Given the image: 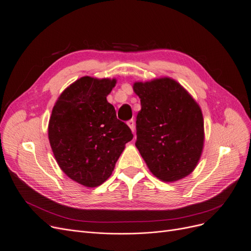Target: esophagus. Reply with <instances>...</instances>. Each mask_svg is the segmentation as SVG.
<instances>
[{
	"mask_svg": "<svg viewBox=\"0 0 251 251\" xmlns=\"http://www.w3.org/2000/svg\"><path fill=\"white\" fill-rule=\"evenodd\" d=\"M127 125H128L129 127H130L131 131L134 133V131H135V123H134V121H133V120L128 121V122H127Z\"/></svg>",
	"mask_w": 251,
	"mask_h": 251,
	"instance_id": "34e87169",
	"label": "esophagus"
}]
</instances>
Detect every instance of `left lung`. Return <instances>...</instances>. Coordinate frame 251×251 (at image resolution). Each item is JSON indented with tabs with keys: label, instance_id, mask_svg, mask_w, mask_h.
Instances as JSON below:
<instances>
[{
	"label": "left lung",
	"instance_id": "obj_1",
	"mask_svg": "<svg viewBox=\"0 0 251 251\" xmlns=\"http://www.w3.org/2000/svg\"><path fill=\"white\" fill-rule=\"evenodd\" d=\"M133 91L142 105L135 146L148 169L163 182L187 177L197 168L205 141L199 103L171 77L135 81Z\"/></svg>",
	"mask_w": 251,
	"mask_h": 251
}]
</instances>
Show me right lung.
Here are the masks:
<instances>
[{
    "label": "right lung",
    "mask_w": 251,
    "mask_h": 251,
    "mask_svg": "<svg viewBox=\"0 0 251 251\" xmlns=\"http://www.w3.org/2000/svg\"><path fill=\"white\" fill-rule=\"evenodd\" d=\"M116 83V78L82 76L62 92L52 107L49 140L54 158L66 176L86 187L109 178L133 138L106 100Z\"/></svg>",
    "instance_id": "obj_1"
}]
</instances>
